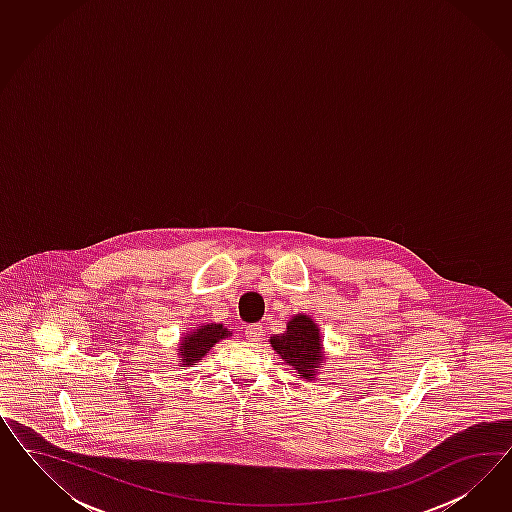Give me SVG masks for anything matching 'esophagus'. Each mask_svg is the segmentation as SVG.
I'll list each match as a JSON object with an SVG mask.
<instances>
[{
  "instance_id": "1",
  "label": "esophagus",
  "mask_w": 512,
  "mask_h": 512,
  "mask_svg": "<svg viewBox=\"0 0 512 512\" xmlns=\"http://www.w3.org/2000/svg\"><path fill=\"white\" fill-rule=\"evenodd\" d=\"M263 336V325H251L246 328V340L257 341Z\"/></svg>"
}]
</instances>
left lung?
Returning a JSON list of instances; mask_svg holds the SVG:
<instances>
[{
	"instance_id": "left-lung-1",
	"label": "left lung",
	"mask_w": 512,
	"mask_h": 512,
	"mask_svg": "<svg viewBox=\"0 0 512 512\" xmlns=\"http://www.w3.org/2000/svg\"><path fill=\"white\" fill-rule=\"evenodd\" d=\"M270 345L283 364L295 368L302 379L315 381L325 368V347L321 326L306 313H296L281 334L270 336Z\"/></svg>"
}]
</instances>
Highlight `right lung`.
<instances>
[{
    "mask_svg": "<svg viewBox=\"0 0 512 512\" xmlns=\"http://www.w3.org/2000/svg\"><path fill=\"white\" fill-rule=\"evenodd\" d=\"M233 330H229L223 323H202L193 326L182 334L178 341V366L180 370H186L187 366H195L206 357V353L216 345L217 341L231 338Z\"/></svg>",
    "mask_w": 512,
    "mask_h": 512,
    "instance_id": "1",
    "label": "right lung"
}]
</instances>
